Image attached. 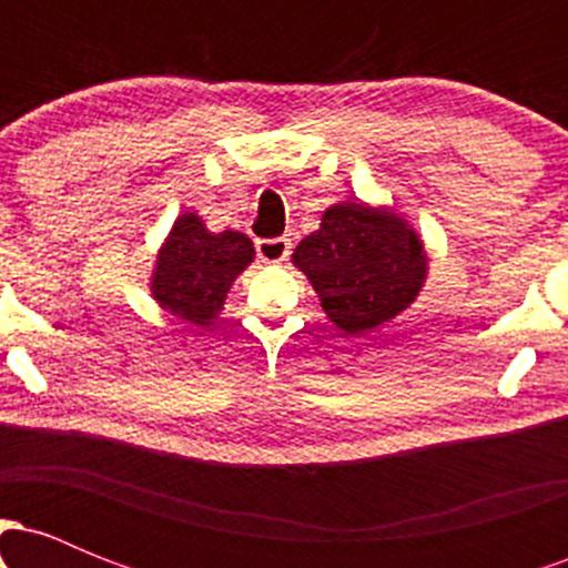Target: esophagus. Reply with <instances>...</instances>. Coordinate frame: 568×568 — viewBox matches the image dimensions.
I'll list each match as a JSON object with an SVG mask.
<instances>
[{"label": "esophagus", "mask_w": 568, "mask_h": 568, "mask_svg": "<svg viewBox=\"0 0 568 568\" xmlns=\"http://www.w3.org/2000/svg\"><path fill=\"white\" fill-rule=\"evenodd\" d=\"M258 258L266 264H283L291 256V240L288 237H272V240H258L256 243Z\"/></svg>", "instance_id": "obj_1"}]
</instances>
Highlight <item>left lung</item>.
<instances>
[{
	"instance_id": "1",
	"label": "left lung",
	"mask_w": 568,
	"mask_h": 568,
	"mask_svg": "<svg viewBox=\"0 0 568 568\" xmlns=\"http://www.w3.org/2000/svg\"><path fill=\"white\" fill-rule=\"evenodd\" d=\"M291 258L347 336L368 334L408 310L429 270L414 226L395 207L361 200L331 205L321 230L306 234Z\"/></svg>"
}]
</instances>
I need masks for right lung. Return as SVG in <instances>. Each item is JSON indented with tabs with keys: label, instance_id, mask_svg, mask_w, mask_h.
Listing matches in <instances>:
<instances>
[{
	"label": "right lung",
	"instance_id": "1",
	"mask_svg": "<svg viewBox=\"0 0 568 568\" xmlns=\"http://www.w3.org/2000/svg\"><path fill=\"white\" fill-rule=\"evenodd\" d=\"M256 251L243 232H211L197 213H181L158 251L149 291L162 310L181 321L211 328L226 293Z\"/></svg>",
	"mask_w": 568,
	"mask_h": 568
}]
</instances>
